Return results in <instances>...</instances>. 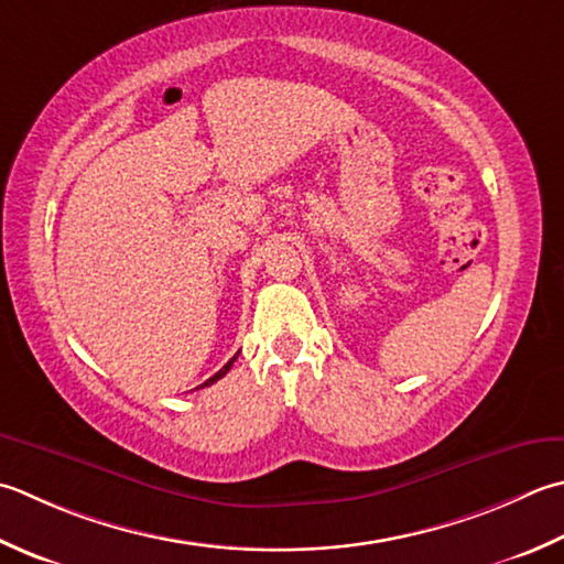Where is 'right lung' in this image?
Here are the masks:
<instances>
[{"label":"right lung","instance_id":"1","mask_svg":"<svg viewBox=\"0 0 564 564\" xmlns=\"http://www.w3.org/2000/svg\"><path fill=\"white\" fill-rule=\"evenodd\" d=\"M235 359H237V357H231V359H229V361L225 364V367H223V369H219V371L215 373V377H209V379H207L205 383H200V389H205V386H213L215 381H219V379H223V377H225V373H227V371L231 369V364H235Z\"/></svg>","mask_w":564,"mask_h":564}]
</instances>
